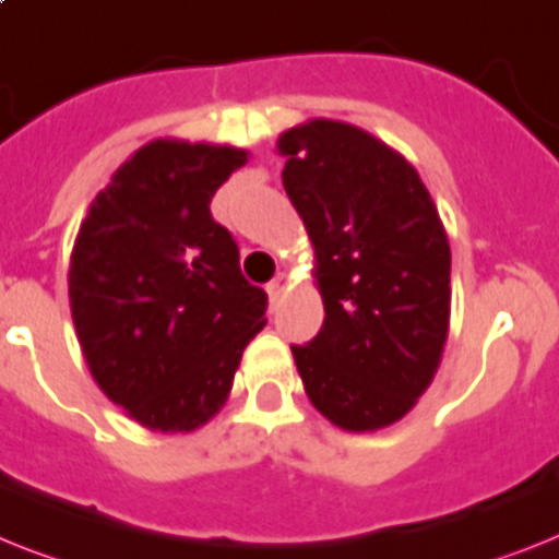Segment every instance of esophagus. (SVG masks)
Returning a JSON list of instances; mask_svg holds the SVG:
<instances>
[{
	"label": "esophagus",
	"mask_w": 559,
	"mask_h": 559,
	"mask_svg": "<svg viewBox=\"0 0 559 559\" xmlns=\"http://www.w3.org/2000/svg\"><path fill=\"white\" fill-rule=\"evenodd\" d=\"M289 287H293V278H289V275H284V272H281L278 278L272 281L270 287H266V293H270V301H272V304H278L281 298H284V295L289 293Z\"/></svg>",
	"instance_id": "obj_1"
}]
</instances>
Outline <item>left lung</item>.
<instances>
[{
    "label": "left lung",
    "mask_w": 559,
    "mask_h": 559,
    "mask_svg": "<svg viewBox=\"0 0 559 559\" xmlns=\"http://www.w3.org/2000/svg\"><path fill=\"white\" fill-rule=\"evenodd\" d=\"M278 152L324 301L319 335L293 347L304 390L335 428H388L430 388L451 324L437 203L396 148L350 122L293 126Z\"/></svg>",
    "instance_id": "1"
}]
</instances>
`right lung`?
<instances>
[{"instance_id": "obj_1", "label": "right lung", "mask_w": 559, "mask_h": 559, "mask_svg": "<svg viewBox=\"0 0 559 559\" xmlns=\"http://www.w3.org/2000/svg\"><path fill=\"white\" fill-rule=\"evenodd\" d=\"M249 152L160 138L140 146L80 224L68 298L94 382L143 428L192 433L233 390L266 324V293L212 221L215 192Z\"/></svg>"}]
</instances>
